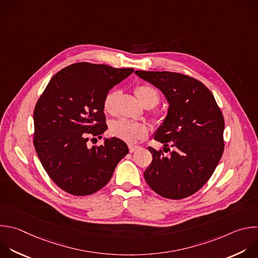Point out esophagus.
Returning a JSON list of instances; mask_svg holds the SVG:
<instances>
[{"mask_svg":"<svg viewBox=\"0 0 258 258\" xmlns=\"http://www.w3.org/2000/svg\"><path fill=\"white\" fill-rule=\"evenodd\" d=\"M141 147H139V146H128V149H130V152L131 153H134V152H136V151H138L139 149H140Z\"/></svg>","mask_w":258,"mask_h":258,"instance_id":"esophagus-1","label":"esophagus"}]
</instances>
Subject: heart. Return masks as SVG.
<instances>
[{"mask_svg":"<svg viewBox=\"0 0 258 258\" xmlns=\"http://www.w3.org/2000/svg\"><path fill=\"white\" fill-rule=\"evenodd\" d=\"M135 92L141 103L148 108L155 107L160 103V93L151 85H138L135 89ZM119 96L120 91L116 89L110 90L106 93L103 99V109L106 113L113 114L115 112L116 103ZM110 133L113 137L125 143L134 144L147 137L148 126L142 122H135L127 119H119L111 123Z\"/></svg>","mask_w":258,"mask_h":258,"instance_id":"heart-1","label":"heart"}]
</instances>
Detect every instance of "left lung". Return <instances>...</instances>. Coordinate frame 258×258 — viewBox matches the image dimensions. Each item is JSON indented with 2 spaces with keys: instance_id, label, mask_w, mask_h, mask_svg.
Returning <instances> with one entry per match:
<instances>
[{
  "instance_id": "1",
  "label": "left lung",
  "mask_w": 258,
  "mask_h": 258,
  "mask_svg": "<svg viewBox=\"0 0 258 258\" xmlns=\"http://www.w3.org/2000/svg\"><path fill=\"white\" fill-rule=\"evenodd\" d=\"M135 73L159 88L169 102L167 117L154 139L170 154L165 156L162 150L148 148L153 161L145 180L165 199L190 197L208 182L223 155V113L213 93L192 77L173 72Z\"/></svg>"
}]
</instances>
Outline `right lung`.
<instances>
[{
  "label": "right lung",
  "instance_id": "1",
  "mask_svg": "<svg viewBox=\"0 0 258 258\" xmlns=\"http://www.w3.org/2000/svg\"><path fill=\"white\" fill-rule=\"evenodd\" d=\"M133 72L76 62L57 72L37 100L33 145L46 173L63 191L78 197L98 191L128 153L117 138L92 148L87 142L107 130L104 96Z\"/></svg>",
  "mask_w": 258,
  "mask_h": 258
}]
</instances>
